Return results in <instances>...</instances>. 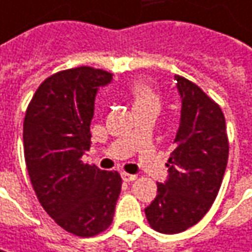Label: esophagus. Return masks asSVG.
Wrapping results in <instances>:
<instances>
[{
    "mask_svg": "<svg viewBox=\"0 0 252 252\" xmlns=\"http://www.w3.org/2000/svg\"><path fill=\"white\" fill-rule=\"evenodd\" d=\"M121 177H123V180H124L126 183H131V181L137 180V175H134V174H126V172H123Z\"/></svg>",
    "mask_w": 252,
    "mask_h": 252,
    "instance_id": "obj_1",
    "label": "esophagus"
}]
</instances>
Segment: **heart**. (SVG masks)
<instances>
[{
  "label": "heart",
  "instance_id": "b5f03b06",
  "mask_svg": "<svg viewBox=\"0 0 252 252\" xmlns=\"http://www.w3.org/2000/svg\"><path fill=\"white\" fill-rule=\"evenodd\" d=\"M131 96H132V108L134 111L145 108V107H158L159 105V98L154 91V88L145 81L135 82L131 90Z\"/></svg>",
  "mask_w": 252,
  "mask_h": 252
}]
</instances>
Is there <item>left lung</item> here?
I'll return each instance as SVG.
<instances>
[{
	"label": "left lung",
	"mask_w": 252,
	"mask_h": 252,
	"mask_svg": "<svg viewBox=\"0 0 252 252\" xmlns=\"http://www.w3.org/2000/svg\"><path fill=\"white\" fill-rule=\"evenodd\" d=\"M181 98L180 126L167 164L165 183L145 208L153 228L178 234L195 225L211 208L228 161L225 118L198 85L175 75Z\"/></svg>",
	"instance_id": "obj_1"
}]
</instances>
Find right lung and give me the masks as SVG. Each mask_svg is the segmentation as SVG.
Wrapping results in <instances>:
<instances>
[{"instance_id": "add662e5", "label": "right lung", "mask_w": 252, "mask_h": 252, "mask_svg": "<svg viewBox=\"0 0 252 252\" xmlns=\"http://www.w3.org/2000/svg\"><path fill=\"white\" fill-rule=\"evenodd\" d=\"M112 74L91 67L60 71L42 82L24 120V156L42 208L63 228L93 237L112 222L123 180L82 161L99 87Z\"/></svg>"}]
</instances>
